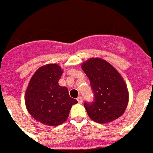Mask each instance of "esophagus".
<instances>
[{"mask_svg": "<svg viewBox=\"0 0 153 153\" xmlns=\"http://www.w3.org/2000/svg\"><path fill=\"white\" fill-rule=\"evenodd\" d=\"M76 100H77V101L79 103H82V102H83V99H82V97H77V99H76Z\"/></svg>", "mask_w": 153, "mask_h": 153, "instance_id": "esophagus-1", "label": "esophagus"}]
</instances>
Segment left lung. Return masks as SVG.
<instances>
[{"mask_svg":"<svg viewBox=\"0 0 153 153\" xmlns=\"http://www.w3.org/2000/svg\"><path fill=\"white\" fill-rule=\"evenodd\" d=\"M94 94L93 102H85L89 117L94 122L107 123L120 117L129 102V93L122 76L110 63L100 58L83 63Z\"/></svg>","mask_w":153,"mask_h":153,"instance_id":"8db88e82","label":"left lung"}]
</instances>
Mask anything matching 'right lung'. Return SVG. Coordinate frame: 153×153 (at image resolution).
Segmentation results:
<instances>
[{
	"label": "right lung",
	"mask_w": 153,
	"mask_h": 153,
	"mask_svg": "<svg viewBox=\"0 0 153 153\" xmlns=\"http://www.w3.org/2000/svg\"><path fill=\"white\" fill-rule=\"evenodd\" d=\"M63 74L61 67L50 63L40 67L31 77L25 93V104L33 118L41 123L56 126L64 123L70 109L77 100L69 96L66 86L58 81Z\"/></svg>",
	"instance_id": "1"
}]
</instances>
